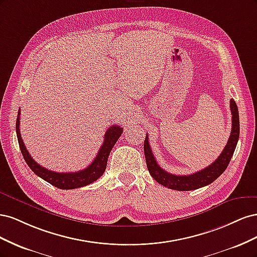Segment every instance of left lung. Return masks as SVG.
<instances>
[{
  "mask_svg": "<svg viewBox=\"0 0 257 257\" xmlns=\"http://www.w3.org/2000/svg\"><path fill=\"white\" fill-rule=\"evenodd\" d=\"M230 110H231V132L230 136L225 146L224 150L219 155L211 165L188 176H178L167 173L166 170L161 168L154 159L151 147L148 141V134L144 143V150L148 170L153 177L155 181L166 186L168 189L176 191H192L203 188L210 183H212L215 179L219 178L227 168L232 154L235 152L236 146L239 139L240 125H239V112L238 107L234 99H230Z\"/></svg>",
  "mask_w": 257,
  "mask_h": 257,
  "instance_id": "8db88e82",
  "label": "left lung"
}]
</instances>
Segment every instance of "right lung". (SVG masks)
Wrapping results in <instances>:
<instances>
[{"label": "right lung", "instance_id": "obj_1", "mask_svg": "<svg viewBox=\"0 0 257 257\" xmlns=\"http://www.w3.org/2000/svg\"><path fill=\"white\" fill-rule=\"evenodd\" d=\"M20 110L18 111V116L16 121V133L18 137V143L20 150L22 153L23 159L26 160L29 167L32 169L35 175L40 178L44 179L45 181L56 186L61 190H72L77 188H82V186L88 185L92 182L96 181L97 179L105 173V169L107 166V161L109 153L113 146L115 145L116 141L120 138L121 134L123 133V128L118 125H112L106 131L105 139L103 146L96 155V158L93 160L91 164L82 170L75 173H56L41 166L40 164L33 160L30 153L28 152L27 148L23 144V141L20 134Z\"/></svg>", "mask_w": 257, "mask_h": 257}]
</instances>
